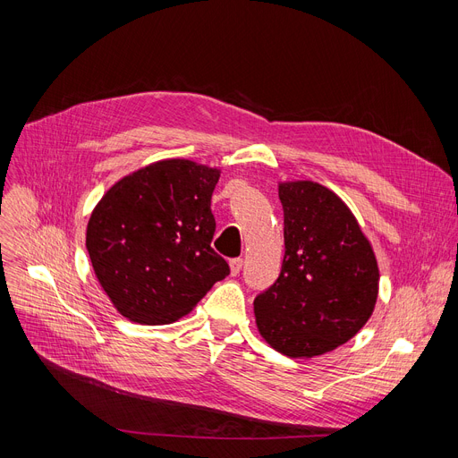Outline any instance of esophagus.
<instances>
[{"label":"esophagus","mask_w":458,"mask_h":458,"mask_svg":"<svg viewBox=\"0 0 458 458\" xmlns=\"http://www.w3.org/2000/svg\"><path fill=\"white\" fill-rule=\"evenodd\" d=\"M242 265H244V260H242V259H231V260H229L231 274H233V276H236L238 272L242 270Z\"/></svg>","instance_id":"1"}]
</instances>
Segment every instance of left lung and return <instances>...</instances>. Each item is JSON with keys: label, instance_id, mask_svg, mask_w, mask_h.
Masks as SVG:
<instances>
[{"label": "left lung", "instance_id": "left-lung-1", "mask_svg": "<svg viewBox=\"0 0 458 458\" xmlns=\"http://www.w3.org/2000/svg\"><path fill=\"white\" fill-rule=\"evenodd\" d=\"M285 255L255 301L259 334L289 358H313L352 339L373 315L378 265L337 195L313 181L279 184Z\"/></svg>", "mask_w": 458, "mask_h": 458}]
</instances>
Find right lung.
<instances>
[{
    "instance_id": "obj_1",
    "label": "right lung",
    "mask_w": 458,
    "mask_h": 458,
    "mask_svg": "<svg viewBox=\"0 0 458 458\" xmlns=\"http://www.w3.org/2000/svg\"><path fill=\"white\" fill-rule=\"evenodd\" d=\"M220 169L169 158L117 181L95 207L85 246L100 287L132 322L171 324L229 276L210 242Z\"/></svg>"
}]
</instances>
